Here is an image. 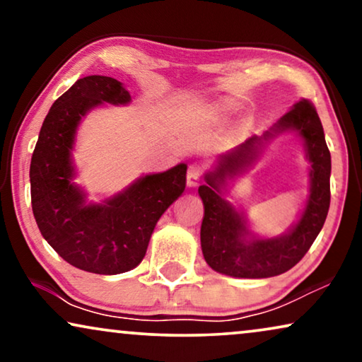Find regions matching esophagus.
Segmentation results:
<instances>
[{"label": "esophagus", "mask_w": 362, "mask_h": 362, "mask_svg": "<svg viewBox=\"0 0 362 362\" xmlns=\"http://www.w3.org/2000/svg\"><path fill=\"white\" fill-rule=\"evenodd\" d=\"M202 177V168L199 165H189L187 168V186L196 187Z\"/></svg>", "instance_id": "esophagus-1"}]
</instances>
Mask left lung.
<instances>
[{
    "mask_svg": "<svg viewBox=\"0 0 362 362\" xmlns=\"http://www.w3.org/2000/svg\"><path fill=\"white\" fill-rule=\"evenodd\" d=\"M285 131H295L304 140L312 165L310 194L299 222L288 233L264 240L252 235L246 218L221 197V186L248 169L264 143ZM329 175L331 155L323 125L313 103L301 98L269 132L247 138L219 156L214 170L206 173V185L197 192L204 204L201 247L207 265L235 279H269L295 267L310 250L328 216Z\"/></svg>",
    "mask_w": 362,
    "mask_h": 362,
    "instance_id": "1",
    "label": "left lung"
}]
</instances>
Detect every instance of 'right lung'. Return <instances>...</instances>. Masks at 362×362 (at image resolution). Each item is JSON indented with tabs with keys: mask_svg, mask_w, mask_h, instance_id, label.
<instances>
[{
	"mask_svg": "<svg viewBox=\"0 0 362 362\" xmlns=\"http://www.w3.org/2000/svg\"><path fill=\"white\" fill-rule=\"evenodd\" d=\"M130 92L117 78L88 76L54 102L31 158V204L39 230L69 264L98 275H117L140 264L151 234L186 187L185 163L138 177L102 202H86L74 182L72 150L78 123L102 103L127 105Z\"/></svg>",
	"mask_w": 362,
	"mask_h": 362,
	"instance_id": "1",
	"label": "right lung"
}]
</instances>
